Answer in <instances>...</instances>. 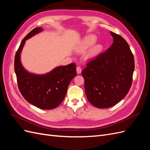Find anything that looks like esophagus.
<instances>
[{
  "instance_id": "obj_1",
  "label": "esophagus",
  "mask_w": 150,
  "mask_h": 150,
  "mask_svg": "<svg viewBox=\"0 0 150 150\" xmlns=\"http://www.w3.org/2000/svg\"><path fill=\"white\" fill-rule=\"evenodd\" d=\"M76 71H77V73L78 74L81 73V71H82V69H81V68L79 66H78L76 67Z\"/></svg>"
}]
</instances>
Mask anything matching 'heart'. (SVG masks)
Here are the masks:
<instances>
[{
  "mask_svg": "<svg viewBox=\"0 0 150 150\" xmlns=\"http://www.w3.org/2000/svg\"><path fill=\"white\" fill-rule=\"evenodd\" d=\"M97 41V37L94 35H89L86 36L81 41V43L79 47V51L81 52H84L86 50L89 49L91 47L96 43ZM103 49V45L100 44H95L93 47L90 49L88 54H87V58L89 59L96 57L100 54Z\"/></svg>",
  "mask_w": 150,
  "mask_h": 150,
  "instance_id": "obj_1",
  "label": "heart"
}]
</instances>
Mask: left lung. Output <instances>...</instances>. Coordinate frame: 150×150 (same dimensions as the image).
Here are the masks:
<instances>
[{"label":"left lung","mask_w":150,"mask_h":150,"mask_svg":"<svg viewBox=\"0 0 150 150\" xmlns=\"http://www.w3.org/2000/svg\"><path fill=\"white\" fill-rule=\"evenodd\" d=\"M113 43L106 52L87 64L82 72L89 103L98 108L115 106L129 92L134 60L128 44L121 35L110 32Z\"/></svg>","instance_id":"left-lung-1"}]
</instances>
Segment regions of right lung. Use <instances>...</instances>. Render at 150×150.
<instances>
[{"label":"right lung","instance_id":"right-lung-1","mask_svg":"<svg viewBox=\"0 0 150 150\" xmlns=\"http://www.w3.org/2000/svg\"><path fill=\"white\" fill-rule=\"evenodd\" d=\"M43 30L36 28L22 40L16 54L14 70L18 87L27 101L42 110H52L62 103L71 81L76 76L74 63L60 66L44 74H37L27 71L22 66L21 54L26 40Z\"/></svg>","mask_w":150,"mask_h":150}]
</instances>
